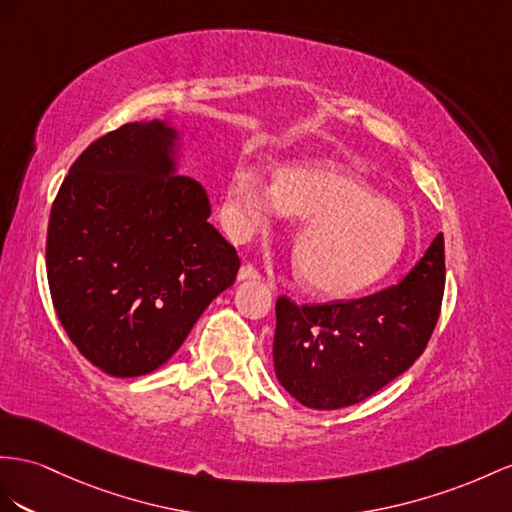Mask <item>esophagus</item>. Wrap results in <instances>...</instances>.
Segmentation results:
<instances>
[{
    "mask_svg": "<svg viewBox=\"0 0 512 512\" xmlns=\"http://www.w3.org/2000/svg\"><path fill=\"white\" fill-rule=\"evenodd\" d=\"M257 279H261L259 277V272L253 268V266H242L240 270H238V281H257Z\"/></svg>",
    "mask_w": 512,
    "mask_h": 512,
    "instance_id": "1",
    "label": "esophagus"
}]
</instances>
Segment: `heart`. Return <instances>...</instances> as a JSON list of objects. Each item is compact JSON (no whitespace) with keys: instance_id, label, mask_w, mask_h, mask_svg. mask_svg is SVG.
Returning a JSON list of instances; mask_svg holds the SVG:
<instances>
[{"instance_id":"obj_1","label":"heart","mask_w":512,"mask_h":512,"mask_svg":"<svg viewBox=\"0 0 512 512\" xmlns=\"http://www.w3.org/2000/svg\"><path fill=\"white\" fill-rule=\"evenodd\" d=\"M283 214L303 220L294 235L298 279L326 298L352 296L398 264L409 220L402 209L335 164H292L266 179L238 164L227 181L222 222L235 242L268 231Z\"/></svg>"}]
</instances>
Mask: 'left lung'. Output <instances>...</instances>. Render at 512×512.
<instances>
[{
    "label": "left lung",
    "mask_w": 512,
    "mask_h": 512,
    "mask_svg": "<svg viewBox=\"0 0 512 512\" xmlns=\"http://www.w3.org/2000/svg\"><path fill=\"white\" fill-rule=\"evenodd\" d=\"M445 285L443 235L406 277L365 298L326 305L277 300L274 372L309 409L363 402L422 355L435 329Z\"/></svg>",
    "instance_id": "1"
}]
</instances>
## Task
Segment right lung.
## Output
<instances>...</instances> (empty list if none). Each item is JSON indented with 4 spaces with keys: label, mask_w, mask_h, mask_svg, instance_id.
<instances>
[{
    "label": "right lung",
    "mask_w": 512,
    "mask_h": 512,
    "mask_svg": "<svg viewBox=\"0 0 512 512\" xmlns=\"http://www.w3.org/2000/svg\"><path fill=\"white\" fill-rule=\"evenodd\" d=\"M168 119L127 123L77 157L51 207L47 281L64 331L110 376L151 374L233 285L235 248L181 173Z\"/></svg>",
    "instance_id": "add662e5"
}]
</instances>
